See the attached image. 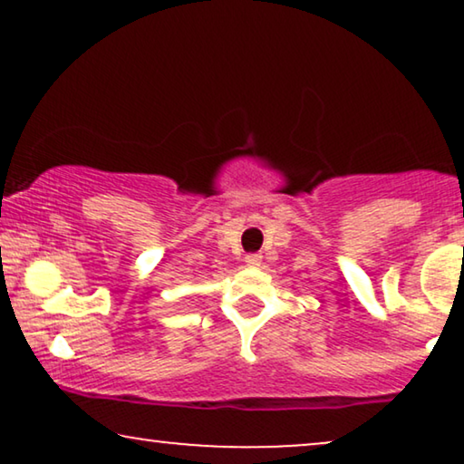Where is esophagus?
I'll return each mask as SVG.
<instances>
[{"mask_svg":"<svg viewBox=\"0 0 464 464\" xmlns=\"http://www.w3.org/2000/svg\"><path fill=\"white\" fill-rule=\"evenodd\" d=\"M245 264L249 266V268H257V266L262 264V256H257V253H253V256H246Z\"/></svg>","mask_w":464,"mask_h":464,"instance_id":"obj_1","label":"esophagus"}]
</instances>
